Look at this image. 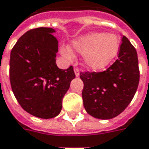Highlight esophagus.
Returning a JSON list of instances; mask_svg holds the SVG:
<instances>
[{"mask_svg":"<svg viewBox=\"0 0 149 149\" xmlns=\"http://www.w3.org/2000/svg\"><path fill=\"white\" fill-rule=\"evenodd\" d=\"M74 71L75 73V76H76V77L79 76V68L74 67Z\"/></svg>","mask_w":149,"mask_h":149,"instance_id":"esophagus-1","label":"esophagus"}]
</instances>
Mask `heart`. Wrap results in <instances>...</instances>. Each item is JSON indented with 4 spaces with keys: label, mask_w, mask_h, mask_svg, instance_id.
Segmentation results:
<instances>
[{
    "label": "heart",
    "mask_w": 149,
    "mask_h": 149,
    "mask_svg": "<svg viewBox=\"0 0 149 149\" xmlns=\"http://www.w3.org/2000/svg\"><path fill=\"white\" fill-rule=\"evenodd\" d=\"M120 47L118 38L113 34L93 33L74 40L72 49L80 54H85L84 63L93 70H103L117 55ZM67 57L70 54L64 51Z\"/></svg>",
    "instance_id": "b5f03b06"
}]
</instances>
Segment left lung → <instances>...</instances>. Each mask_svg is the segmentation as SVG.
<instances>
[{
	"instance_id": "obj_1",
	"label": "left lung",
	"mask_w": 149,
	"mask_h": 149,
	"mask_svg": "<svg viewBox=\"0 0 149 149\" xmlns=\"http://www.w3.org/2000/svg\"><path fill=\"white\" fill-rule=\"evenodd\" d=\"M136 49L123 36L118 59L106 70L79 73L84 82V107L89 115L110 119L120 114L132 101L139 83Z\"/></svg>"
}]
</instances>
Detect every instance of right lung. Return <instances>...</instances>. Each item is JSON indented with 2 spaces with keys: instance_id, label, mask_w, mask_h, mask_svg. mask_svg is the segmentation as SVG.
Here are the masks:
<instances>
[{
  "instance_id": "add662e5",
  "label": "right lung",
  "mask_w": 149,
  "mask_h": 149,
  "mask_svg": "<svg viewBox=\"0 0 149 149\" xmlns=\"http://www.w3.org/2000/svg\"><path fill=\"white\" fill-rule=\"evenodd\" d=\"M54 29L39 27L19 38L10 51V82L24 110L36 117L51 118L62 109V100L75 78L73 66L67 70L55 63L58 40Z\"/></svg>"
}]
</instances>
